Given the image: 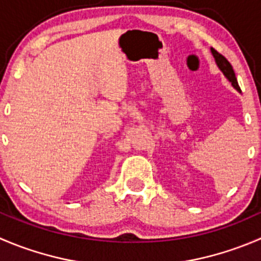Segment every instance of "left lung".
Masks as SVG:
<instances>
[{"label":"left lung","mask_w":261,"mask_h":261,"mask_svg":"<svg viewBox=\"0 0 261 261\" xmlns=\"http://www.w3.org/2000/svg\"><path fill=\"white\" fill-rule=\"evenodd\" d=\"M212 53H213L214 58H216L217 65H218V67L221 69V71L224 74V76H226L227 79L232 83V85H233V87L236 88L239 92H241V89H240V87H239V83H237L236 75H234L233 67H232L231 63L228 62V60H227L223 55H221L219 52H217L214 48H212Z\"/></svg>","instance_id":"8db88e82"}]
</instances>
